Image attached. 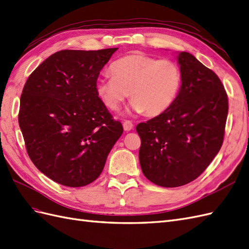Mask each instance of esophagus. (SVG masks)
<instances>
[{
  "mask_svg": "<svg viewBox=\"0 0 249 249\" xmlns=\"http://www.w3.org/2000/svg\"><path fill=\"white\" fill-rule=\"evenodd\" d=\"M123 128L125 131H129L133 128V124L131 121H128V120H125L123 122Z\"/></svg>",
  "mask_w": 249,
  "mask_h": 249,
  "instance_id": "esophagus-1",
  "label": "esophagus"
}]
</instances>
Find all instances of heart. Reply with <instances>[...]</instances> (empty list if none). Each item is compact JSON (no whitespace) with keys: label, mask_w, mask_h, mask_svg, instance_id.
<instances>
[{"label":"heart","mask_w":249,"mask_h":249,"mask_svg":"<svg viewBox=\"0 0 249 249\" xmlns=\"http://www.w3.org/2000/svg\"><path fill=\"white\" fill-rule=\"evenodd\" d=\"M109 69L112 75L95 81V92L110 110H117L129 93L133 111L160 116L173 106L182 87V70L171 60L130 54L114 61Z\"/></svg>","instance_id":"obj_1"}]
</instances>
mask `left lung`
<instances>
[{
    "instance_id": "8db88e82",
    "label": "left lung",
    "mask_w": 249,
    "mask_h": 249,
    "mask_svg": "<svg viewBox=\"0 0 249 249\" xmlns=\"http://www.w3.org/2000/svg\"><path fill=\"white\" fill-rule=\"evenodd\" d=\"M181 90L167 111L140 123V164L156 185L178 187L196 180L223 144L227 93L219 76L193 54L180 53Z\"/></svg>"
}]
</instances>
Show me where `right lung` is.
Wrapping results in <instances>:
<instances>
[{
	"label": "right lung",
	"instance_id": "1",
	"mask_svg": "<svg viewBox=\"0 0 249 249\" xmlns=\"http://www.w3.org/2000/svg\"><path fill=\"white\" fill-rule=\"evenodd\" d=\"M118 48L61 50L25 83L18 125L30 160L68 187L97 180L123 126L95 92V81Z\"/></svg>",
	"mask_w": 249,
	"mask_h": 249
}]
</instances>
